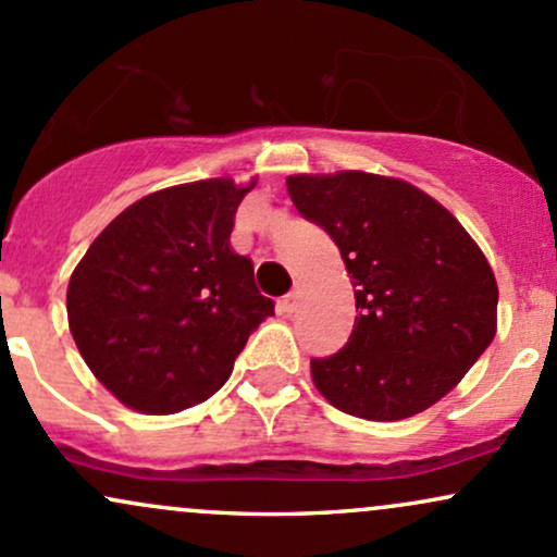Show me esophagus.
I'll return each mask as SVG.
<instances>
[{
  "label": "esophagus",
  "instance_id": "obj_1",
  "mask_svg": "<svg viewBox=\"0 0 557 557\" xmlns=\"http://www.w3.org/2000/svg\"><path fill=\"white\" fill-rule=\"evenodd\" d=\"M298 298H300V293H298V290L287 293V296H285L283 300H280V311H283V314L290 317L293 311H296V306H298Z\"/></svg>",
  "mask_w": 557,
  "mask_h": 557
}]
</instances>
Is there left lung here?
<instances>
[{"label":"left lung","instance_id":"1","mask_svg":"<svg viewBox=\"0 0 557 557\" xmlns=\"http://www.w3.org/2000/svg\"><path fill=\"white\" fill-rule=\"evenodd\" d=\"M304 220L327 230L354 277L348 343L311 359L319 393L350 417L398 421L445 398L497 330V283L443 203L395 177L290 175Z\"/></svg>","mask_w":557,"mask_h":557}]
</instances>
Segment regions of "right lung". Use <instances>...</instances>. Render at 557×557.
Wrapping results in <instances>:
<instances>
[{"mask_svg": "<svg viewBox=\"0 0 557 557\" xmlns=\"http://www.w3.org/2000/svg\"><path fill=\"white\" fill-rule=\"evenodd\" d=\"M253 183L214 177L144 196L75 267L70 332L96 380L127 408L164 417L212 398L248 335L274 314L251 259L230 248Z\"/></svg>", "mask_w": 557, "mask_h": 557, "instance_id": "obj_1", "label": "right lung"}]
</instances>
